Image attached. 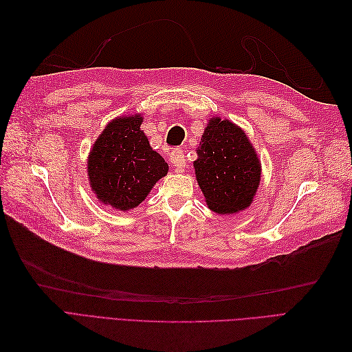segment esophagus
<instances>
[{
	"mask_svg": "<svg viewBox=\"0 0 352 352\" xmlns=\"http://www.w3.org/2000/svg\"><path fill=\"white\" fill-rule=\"evenodd\" d=\"M170 163L175 166V170H177V172H182L186 166L184 150H173L170 154Z\"/></svg>",
	"mask_w": 352,
	"mask_h": 352,
	"instance_id": "34e87169",
	"label": "esophagus"
}]
</instances>
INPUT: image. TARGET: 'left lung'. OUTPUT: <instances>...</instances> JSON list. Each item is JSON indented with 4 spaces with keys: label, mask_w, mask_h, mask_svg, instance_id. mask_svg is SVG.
Masks as SVG:
<instances>
[{
    "label": "left lung",
    "mask_w": 352,
    "mask_h": 352,
    "mask_svg": "<svg viewBox=\"0 0 352 352\" xmlns=\"http://www.w3.org/2000/svg\"><path fill=\"white\" fill-rule=\"evenodd\" d=\"M197 153L195 175L208 208L228 214L248 207L260 184V164L247 135L232 122L214 117Z\"/></svg>",
    "instance_id": "obj_1"
}]
</instances>
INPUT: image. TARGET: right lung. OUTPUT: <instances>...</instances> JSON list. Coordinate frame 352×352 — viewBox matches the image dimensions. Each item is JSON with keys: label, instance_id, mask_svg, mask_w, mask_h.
I'll return each mask as SVG.
<instances>
[{"label": "right lung", "instance_id": "right-lung-1", "mask_svg": "<svg viewBox=\"0 0 352 352\" xmlns=\"http://www.w3.org/2000/svg\"><path fill=\"white\" fill-rule=\"evenodd\" d=\"M141 123L140 114L113 120L94 144L88 160L92 190L117 210L140 206L168 170L140 129Z\"/></svg>", "mask_w": 352, "mask_h": 352}]
</instances>
